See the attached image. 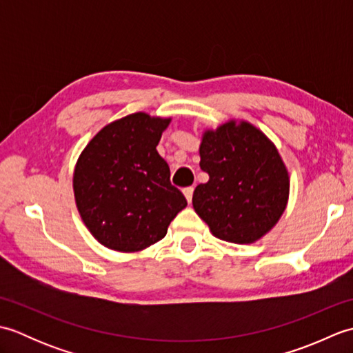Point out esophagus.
<instances>
[{"label": "esophagus", "instance_id": "obj_1", "mask_svg": "<svg viewBox=\"0 0 353 353\" xmlns=\"http://www.w3.org/2000/svg\"><path fill=\"white\" fill-rule=\"evenodd\" d=\"M183 194H185L186 200H188V203H191L192 194H194V188H192V186H188V188H185V190H183Z\"/></svg>", "mask_w": 353, "mask_h": 353}]
</instances>
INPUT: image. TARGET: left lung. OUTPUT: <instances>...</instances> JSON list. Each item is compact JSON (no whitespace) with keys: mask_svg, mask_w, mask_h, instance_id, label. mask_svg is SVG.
Returning a JSON list of instances; mask_svg holds the SVG:
<instances>
[{"mask_svg":"<svg viewBox=\"0 0 353 353\" xmlns=\"http://www.w3.org/2000/svg\"><path fill=\"white\" fill-rule=\"evenodd\" d=\"M200 168L209 181L194 191L192 206L216 238L250 244L279 221L290 194L288 171L256 127L232 119L206 130Z\"/></svg>","mask_w":353,"mask_h":353,"instance_id":"obj_1","label":"left lung"}]
</instances>
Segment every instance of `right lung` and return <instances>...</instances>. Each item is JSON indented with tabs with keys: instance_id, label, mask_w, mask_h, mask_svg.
I'll return each mask as SVG.
<instances>
[{
	"instance_id": "right-lung-1",
	"label": "right lung",
	"mask_w": 353,
	"mask_h": 353,
	"mask_svg": "<svg viewBox=\"0 0 353 353\" xmlns=\"http://www.w3.org/2000/svg\"><path fill=\"white\" fill-rule=\"evenodd\" d=\"M171 118L144 112L108 124L81 152L74 196L97 241L117 252H139L167 235L186 199L170 182L156 145Z\"/></svg>"
}]
</instances>
